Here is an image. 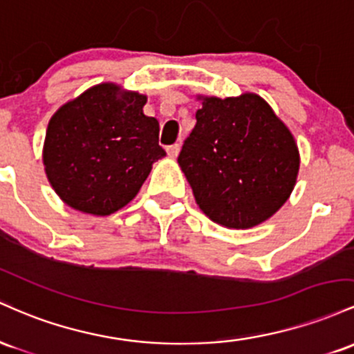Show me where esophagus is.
Segmentation results:
<instances>
[{
    "mask_svg": "<svg viewBox=\"0 0 354 354\" xmlns=\"http://www.w3.org/2000/svg\"><path fill=\"white\" fill-rule=\"evenodd\" d=\"M178 152H180V145H178V144H174V145L167 147V153H169L170 157H177Z\"/></svg>",
    "mask_w": 354,
    "mask_h": 354,
    "instance_id": "1",
    "label": "esophagus"
}]
</instances>
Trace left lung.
<instances>
[{
  "label": "left lung",
  "mask_w": 354,
  "mask_h": 354,
  "mask_svg": "<svg viewBox=\"0 0 354 354\" xmlns=\"http://www.w3.org/2000/svg\"><path fill=\"white\" fill-rule=\"evenodd\" d=\"M178 153L205 216L229 229L269 219L295 189L299 153L291 132L257 95L204 98Z\"/></svg>",
  "instance_id": "obj_1"
}]
</instances>
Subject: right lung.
I'll return each mask as SVG.
<instances>
[{"label": "right lung", "mask_w": 354, "mask_h": 354, "mask_svg": "<svg viewBox=\"0 0 354 354\" xmlns=\"http://www.w3.org/2000/svg\"><path fill=\"white\" fill-rule=\"evenodd\" d=\"M147 98L102 83L63 105L51 117L43 164L55 192L70 207L109 216L137 196L158 145L157 118L147 117Z\"/></svg>", "instance_id": "add662e5"}]
</instances>
